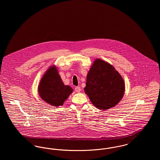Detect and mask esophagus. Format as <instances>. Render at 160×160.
Masks as SVG:
<instances>
[{
	"instance_id": "1",
	"label": "esophagus",
	"mask_w": 160,
	"mask_h": 160,
	"mask_svg": "<svg viewBox=\"0 0 160 160\" xmlns=\"http://www.w3.org/2000/svg\"><path fill=\"white\" fill-rule=\"evenodd\" d=\"M75 91L76 92H78V93H79L81 91V89H80V87H76L75 88Z\"/></svg>"
}]
</instances>
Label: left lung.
Returning a JSON list of instances; mask_svg holds the SVG:
<instances>
[{
  "mask_svg": "<svg viewBox=\"0 0 160 160\" xmlns=\"http://www.w3.org/2000/svg\"><path fill=\"white\" fill-rule=\"evenodd\" d=\"M86 79L84 92L97 108L109 109L122 99L125 92L124 81L110 63L97 59L89 71Z\"/></svg>",
  "mask_w": 160,
  "mask_h": 160,
  "instance_id": "8db88e82",
  "label": "left lung"
}]
</instances>
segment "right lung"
<instances>
[{"label": "right lung", "mask_w": 160, "mask_h": 160, "mask_svg": "<svg viewBox=\"0 0 160 160\" xmlns=\"http://www.w3.org/2000/svg\"><path fill=\"white\" fill-rule=\"evenodd\" d=\"M72 91L70 86L63 84L56 67L54 65L47 70L38 86L40 97L54 107L62 106Z\"/></svg>", "instance_id": "right-lung-1"}]
</instances>
